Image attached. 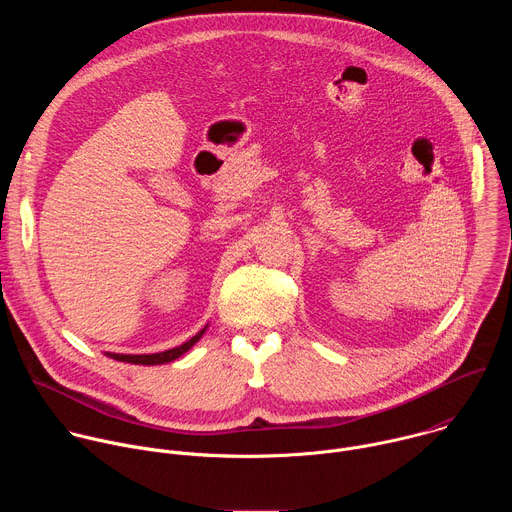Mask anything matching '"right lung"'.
I'll list each match as a JSON object with an SVG mask.
<instances>
[{"label": "right lung", "mask_w": 512, "mask_h": 512, "mask_svg": "<svg viewBox=\"0 0 512 512\" xmlns=\"http://www.w3.org/2000/svg\"><path fill=\"white\" fill-rule=\"evenodd\" d=\"M206 326L196 334L192 336L188 342L176 346V348H170V350H164V352H156V354H115V352H107V356L119 360V362H131V364H145V367H154V364H164V362H172L176 360L178 356H182L184 352H188L204 334Z\"/></svg>", "instance_id": "right-lung-1"}]
</instances>
